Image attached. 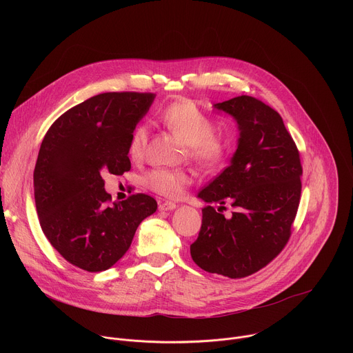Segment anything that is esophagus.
I'll list each match as a JSON object with an SVG mask.
<instances>
[{
	"label": "esophagus",
	"instance_id": "34e87169",
	"mask_svg": "<svg viewBox=\"0 0 353 353\" xmlns=\"http://www.w3.org/2000/svg\"><path fill=\"white\" fill-rule=\"evenodd\" d=\"M176 210V204L172 201H165V203L159 204V211H173Z\"/></svg>",
	"mask_w": 353,
	"mask_h": 353
}]
</instances>
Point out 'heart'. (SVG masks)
Wrapping results in <instances>:
<instances>
[{"label":"heart","instance_id":"b5f03b06","mask_svg":"<svg viewBox=\"0 0 353 353\" xmlns=\"http://www.w3.org/2000/svg\"><path fill=\"white\" fill-rule=\"evenodd\" d=\"M161 121L169 131L188 145L191 157L198 163L212 166L225 158L228 149L225 139L214 134V121L191 100L184 99L169 105L162 112ZM148 134L146 125H138L132 131L128 142V154L134 161L145 155ZM143 181L148 188L161 195L177 198L190 183V176L184 172L158 169L149 172Z\"/></svg>","mask_w":353,"mask_h":353}]
</instances>
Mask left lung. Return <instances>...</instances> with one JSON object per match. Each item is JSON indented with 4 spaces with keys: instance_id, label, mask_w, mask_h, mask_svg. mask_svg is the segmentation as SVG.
Wrapping results in <instances>:
<instances>
[{
    "instance_id": "obj_1",
    "label": "left lung",
    "mask_w": 353,
    "mask_h": 353,
    "mask_svg": "<svg viewBox=\"0 0 353 353\" xmlns=\"http://www.w3.org/2000/svg\"><path fill=\"white\" fill-rule=\"evenodd\" d=\"M214 109L234 119L237 148L229 166L196 195L208 205L190 253L207 272L244 278L271 263L288 243L301 165L282 117L265 103L237 96ZM216 202H230L236 212L225 219L212 207Z\"/></svg>"
}]
</instances>
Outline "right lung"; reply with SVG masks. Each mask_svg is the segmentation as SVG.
I'll return each mask as SVG.
<instances>
[{
	"label": "right lung",
	"mask_w": 353,
	"mask_h": 353,
	"mask_svg": "<svg viewBox=\"0 0 353 353\" xmlns=\"http://www.w3.org/2000/svg\"><path fill=\"white\" fill-rule=\"evenodd\" d=\"M155 94L108 92L60 116L44 135L33 173L44 236L72 265L100 272L131 245L139 223L158 204L145 194L110 204L102 174L131 169L128 142Z\"/></svg>",
	"instance_id": "1"
}]
</instances>
